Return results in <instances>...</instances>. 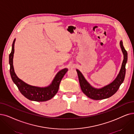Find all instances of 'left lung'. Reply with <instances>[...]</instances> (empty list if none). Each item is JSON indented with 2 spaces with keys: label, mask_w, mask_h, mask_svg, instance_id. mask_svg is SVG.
I'll list each match as a JSON object with an SVG mask.
<instances>
[{
  "label": "left lung",
  "mask_w": 134,
  "mask_h": 134,
  "mask_svg": "<svg viewBox=\"0 0 134 134\" xmlns=\"http://www.w3.org/2000/svg\"><path fill=\"white\" fill-rule=\"evenodd\" d=\"M120 45L123 54H124V60H123L121 68L118 75L114 81L109 85L100 89L94 88L91 86H90V85L86 81L81 72L76 70L82 91L89 98L94 100H100L109 98L116 93L120 85L124 81L126 72L125 65L127 60V53L123 46L122 42L121 41L120 42Z\"/></svg>",
  "instance_id": "obj_1"
}]
</instances>
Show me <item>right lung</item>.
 <instances>
[{
	"label": "right lung",
	"instance_id": "right-lung-1",
	"mask_svg": "<svg viewBox=\"0 0 134 134\" xmlns=\"http://www.w3.org/2000/svg\"><path fill=\"white\" fill-rule=\"evenodd\" d=\"M15 41V40L13 41L12 52L9 55L10 72L13 82L17 86L21 94L24 95L26 98L31 100L44 102L51 99L57 93L61 80L64 75L68 71V69H64L59 72L54 79L53 80L52 84L48 87L44 88L37 87L25 83L22 80L18 77L14 72L13 60L14 53Z\"/></svg>",
	"mask_w": 134,
	"mask_h": 134
}]
</instances>
